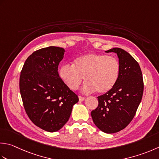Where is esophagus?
Here are the masks:
<instances>
[{
    "label": "esophagus",
    "instance_id": "esophagus-1",
    "mask_svg": "<svg viewBox=\"0 0 159 159\" xmlns=\"http://www.w3.org/2000/svg\"><path fill=\"white\" fill-rule=\"evenodd\" d=\"M79 101H83L85 99V97H83V96H79Z\"/></svg>",
    "mask_w": 159,
    "mask_h": 159
}]
</instances>
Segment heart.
Returning a JSON list of instances; mask_svg holds the SVG:
<instances>
[{"label": "heart", "mask_w": 159, "mask_h": 159, "mask_svg": "<svg viewBox=\"0 0 159 159\" xmlns=\"http://www.w3.org/2000/svg\"><path fill=\"white\" fill-rule=\"evenodd\" d=\"M120 71V65L117 58L91 53L76 58L73 65H62L58 74L61 80L71 90L79 88L84 78V92L96 91L98 94H105L116 85Z\"/></svg>", "instance_id": "1"}]
</instances>
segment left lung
Masks as SVG:
<instances>
[{"instance_id":"obj_1","label":"left lung","mask_w":159,"mask_h":159,"mask_svg":"<svg viewBox=\"0 0 159 159\" xmlns=\"http://www.w3.org/2000/svg\"><path fill=\"white\" fill-rule=\"evenodd\" d=\"M105 52L116 53L120 65L114 88L98 96V106L92 111L94 124L102 132L116 133L125 128L135 116L143 94V80L139 63L128 52L114 48Z\"/></svg>"}]
</instances>
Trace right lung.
<instances>
[{
  "label": "right lung",
  "instance_id": "right-lung-1",
  "mask_svg": "<svg viewBox=\"0 0 159 159\" xmlns=\"http://www.w3.org/2000/svg\"><path fill=\"white\" fill-rule=\"evenodd\" d=\"M65 49L50 46L33 52L24 63L20 92L27 114L47 132H57L70 119L78 96L65 85L58 72Z\"/></svg>",
  "mask_w": 159,
  "mask_h": 159
}]
</instances>
